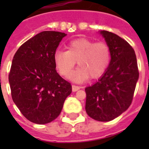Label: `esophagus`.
Instances as JSON below:
<instances>
[{
  "label": "esophagus",
  "mask_w": 149,
  "mask_h": 149,
  "mask_svg": "<svg viewBox=\"0 0 149 149\" xmlns=\"http://www.w3.org/2000/svg\"><path fill=\"white\" fill-rule=\"evenodd\" d=\"M80 89H81L80 86H76V85H72V91H73V92H76V91H77Z\"/></svg>",
  "instance_id": "1"
}]
</instances>
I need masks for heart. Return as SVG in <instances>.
<instances>
[{
    "label": "heart",
    "instance_id": "1",
    "mask_svg": "<svg viewBox=\"0 0 149 149\" xmlns=\"http://www.w3.org/2000/svg\"><path fill=\"white\" fill-rule=\"evenodd\" d=\"M66 49V51L57 50L55 52V65L61 75L68 77L77 62L79 68L72 75L76 82H83L89 77L92 79L101 77L110 64L111 51L105 42H95L80 38L69 42Z\"/></svg>",
    "mask_w": 149,
    "mask_h": 149
}]
</instances>
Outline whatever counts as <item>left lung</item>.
Masks as SVG:
<instances>
[{
	"label": "left lung",
	"mask_w": 149,
	"mask_h": 149,
	"mask_svg": "<svg viewBox=\"0 0 149 149\" xmlns=\"http://www.w3.org/2000/svg\"><path fill=\"white\" fill-rule=\"evenodd\" d=\"M110 46L111 60L107 70L95 84L85 89L86 112L99 122H109L128 108L139 78L134 50L116 34L101 30Z\"/></svg>",
	"instance_id": "1"
}]
</instances>
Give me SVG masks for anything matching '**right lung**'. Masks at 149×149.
Listing matches in <instances>:
<instances>
[{
  "label": "right lung",
  "instance_id": "right-lung-1",
  "mask_svg": "<svg viewBox=\"0 0 149 149\" xmlns=\"http://www.w3.org/2000/svg\"><path fill=\"white\" fill-rule=\"evenodd\" d=\"M65 33L42 31L18 48L9 74L11 95L26 119L39 125L56 119L72 85L56 71L54 56Z\"/></svg>",
  "mask_w": 149,
  "mask_h": 149
}]
</instances>
